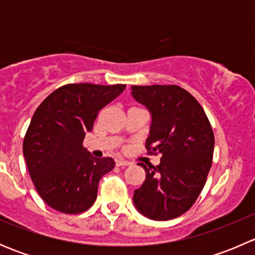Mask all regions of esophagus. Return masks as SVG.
Listing matches in <instances>:
<instances>
[{
  "instance_id": "34e87169",
  "label": "esophagus",
  "mask_w": 255,
  "mask_h": 255,
  "mask_svg": "<svg viewBox=\"0 0 255 255\" xmlns=\"http://www.w3.org/2000/svg\"><path fill=\"white\" fill-rule=\"evenodd\" d=\"M116 165H117V166H127V165H129V161L123 160V159H117V160H116Z\"/></svg>"
}]
</instances>
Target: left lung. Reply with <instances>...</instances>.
Returning <instances> with one entry per match:
<instances>
[{
  "label": "left lung",
  "instance_id": "1",
  "mask_svg": "<svg viewBox=\"0 0 255 255\" xmlns=\"http://www.w3.org/2000/svg\"><path fill=\"white\" fill-rule=\"evenodd\" d=\"M132 96L150 112L146 148L163 154L146 166L145 180L134 190L133 204L149 220L179 217L194 205L212 165L215 137L201 105L176 85L132 86Z\"/></svg>",
  "mask_w": 255,
  "mask_h": 255
}]
</instances>
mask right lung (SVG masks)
I'll list each match as a JSON object with an SVG mask.
<instances>
[{
    "mask_svg": "<svg viewBox=\"0 0 255 255\" xmlns=\"http://www.w3.org/2000/svg\"><path fill=\"white\" fill-rule=\"evenodd\" d=\"M126 85L69 84L39 105L23 140V155L39 196L54 210L75 215L91 207L101 177L115 168L82 146L95 118Z\"/></svg>",
    "mask_w": 255,
    "mask_h": 255,
    "instance_id": "right-lung-1",
    "label": "right lung"
}]
</instances>
